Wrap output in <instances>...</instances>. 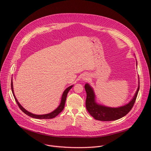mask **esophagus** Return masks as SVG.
<instances>
[{
	"mask_svg": "<svg viewBox=\"0 0 151 151\" xmlns=\"http://www.w3.org/2000/svg\"><path fill=\"white\" fill-rule=\"evenodd\" d=\"M90 75H88V74H87V73H85V74H84L83 75V76H82V79L83 80V81H88L89 79H90Z\"/></svg>",
	"mask_w": 151,
	"mask_h": 151,
	"instance_id": "obj_1",
	"label": "esophagus"
}]
</instances>
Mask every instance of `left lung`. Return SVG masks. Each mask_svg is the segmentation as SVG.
I'll return each mask as SVG.
<instances>
[{"label": "left lung", "mask_w": 151, "mask_h": 151, "mask_svg": "<svg viewBox=\"0 0 151 151\" xmlns=\"http://www.w3.org/2000/svg\"><path fill=\"white\" fill-rule=\"evenodd\" d=\"M136 62V65H137ZM137 91L133 98L127 104L118 107L106 106L97 103L96 95L93 87L88 83H85V89L87 93L86 99V108L89 114L95 119L101 121H111L117 120L125 116L131 111L135 103L139 91V80Z\"/></svg>", "instance_id": "8db88e82"}]
</instances>
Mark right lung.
<instances>
[{"instance_id": "right-lung-1", "label": "right lung", "mask_w": 151, "mask_h": 151, "mask_svg": "<svg viewBox=\"0 0 151 151\" xmlns=\"http://www.w3.org/2000/svg\"><path fill=\"white\" fill-rule=\"evenodd\" d=\"M73 85L70 86V87H68L64 91L63 94H62V96H61V101H60V103L59 104V106L57 107V108L54 111H52V112H50L49 114H44V115H36V114H32L29 111H27V110H26L24 107L21 106L19 103L18 102V101L17 100L15 94H14V89H13V82H12V81H11V90H12V94H13V96L14 97V99L18 104V106H19V109L22 111L25 114L27 115L28 116L32 117V118H36V119H52V118H55L56 116H57L64 109V105H65V102H66V97H67V95H68V92L69 91V90L73 87Z\"/></svg>"}]
</instances>
